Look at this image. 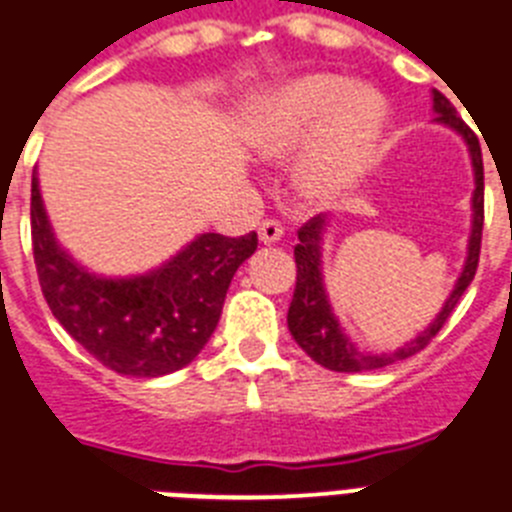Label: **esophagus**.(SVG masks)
Listing matches in <instances>:
<instances>
[{"instance_id": "1", "label": "esophagus", "mask_w": 512, "mask_h": 512, "mask_svg": "<svg viewBox=\"0 0 512 512\" xmlns=\"http://www.w3.org/2000/svg\"><path fill=\"white\" fill-rule=\"evenodd\" d=\"M282 235H285V230H282V225H279L277 220H264L259 225V240L264 243V246H274V243H279Z\"/></svg>"}]
</instances>
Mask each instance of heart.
<instances>
[{"instance_id":"heart-1","label":"heart","mask_w":512,"mask_h":512,"mask_svg":"<svg viewBox=\"0 0 512 512\" xmlns=\"http://www.w3.org/2000/svg\"><path fill=\"white\" fill-rule=\"evenodd\" d=\"M386 129V100L342 74L308 72L269 87L243 121L248 147L282 163L300 152L295 189L310 204H331L368 173Z\"/></svg>"}]
</instances>
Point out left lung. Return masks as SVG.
<instances>
[{
	"label": "left lung",
	"instance_id": "left-lung-1",
	"mask_svg": "<svg viewBox=\"0 0 512 512\" xmlns=\"http://www.w3.org/2000/svg\"><path fill=\"white\" fill-rule=\"evenodd\" d=\"M432 113H435V124L445 129L456 131L458 137L464 139L466 150H469L471 170H474V191H471V233L466 243V259L461 266L456 285L451 295L445 298L443 308L425 331H419L412 342L404 347L393 349V352H368L360 349L344 326L336 318L331 308L329 290L323 282V235L329 230V214H318L308 225L300 227L298 246H295V264H298V282H295V295H292L290 310H287V326H290L292 339L303 347L310 360H316L323 368L334 370V373H362V370H381L393 362L406 360V357L417 355L419 349H425L430 339L443 329V323L453 313L456 303L471 285L479 264V248H482V225H484V165H482V147L474 131L456 116V108L443 93L432 90Z\"/></svg>",
	"mask_w": 512,
	"mask_h": 512
}]
</instances>
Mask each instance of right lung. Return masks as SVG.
<instances>
[{
    "mask_svg": "<svg viewBox=\"0 0 512 512\" xmlns=\"http://www.w3.org/2000/svg\"><path fill=\"white\" fill-rule=\"evenodd\" d=\"M30 227L43 298L56 321L95 360L131 378L176 373L202 352L217 329L233 274L256 251V233H202L150 272L95 274L56 238L38 170Z\"/></svg>",
    "mask_w": 512,
    "mask_h": 512,
    "instance_id": "right-lung-1",
    "label": "right lung"
}]
</instances>
